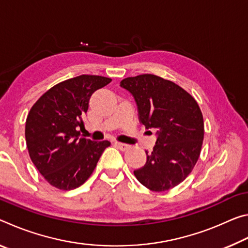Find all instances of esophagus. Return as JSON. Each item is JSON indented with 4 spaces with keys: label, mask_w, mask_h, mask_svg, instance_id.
<instances>
[{
    "label": "esophagus",
    "mask_w": 248,
    "mask_h": 248,
    "mask_svg": "<svg viewBox=\"0 0 248 248\" xmlns=\"http://www.w3.org/2000/svg\"><path fill=\"white\" fill-rule=\"evenodd\" d=\"M115 144H116L117 148H118V149H119V150H121V151H125V150H127V149L129 148V145H128V144L121 143V142H115Z\"/></svg>",
    "instance_id": "1"
}]
</instances>
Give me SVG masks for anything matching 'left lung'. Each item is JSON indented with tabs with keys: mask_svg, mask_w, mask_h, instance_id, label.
<instances>
[{
	"mask_svg": "<svg viewBox=\"0 0 248 248\" xmlns=\"http://www.w3.org/2000/svg\"><path fill=\"white\" fill-rule=\"evenodd\" d=\"M136 99L146 129H158L152 153L137 179L152 191H166L184 182L198 161L202 146L203 117L196 99L174 82L141 74L120 82Z\"/></svg>",
	"mask_w": 248,
	"mask_h": 248,
	"instance_id": "8db88e82",
	"label": "left lung"
}]
</instances>
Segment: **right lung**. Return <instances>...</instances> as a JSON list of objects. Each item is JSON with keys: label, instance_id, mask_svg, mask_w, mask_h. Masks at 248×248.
<instances>
[{"label": "right lung", "instance_id": "add662e5", "mask_svg": "<svg viewBox=\"0 0 248 248\" xmlns=\"http://www.w3.org/2000/svg\"><path fill=\"white\" fill-rule=\"evenodd\" d=\"M111 82L99 75H79L54 85L32 105L25 138L29 156L51 186L72 190L93 173L109 141L79 137L92 94Z\"/></svg>", "mask_w": 248, "mask_h": 248}]
</instances>
